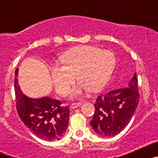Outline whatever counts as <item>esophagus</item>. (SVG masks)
Returning a JSON list of instances; mask_svg holds the SVG:
<instances>
[{
	"label": "esophagus",
	"mask_w": 158,
	"mask_h": 158,
	"mask_svg": "<svg viewBox=\"0 0 158 158\" xmlns=\"http://www.w3.org/2000/svg\"><path fill=\"white\" fill-rule=\"evenodd\" d=\"M81 105V103H74V104H72L70 105V109H75V108H77V107H79V106Z\"/></svg>",
	"instance_id": "34e87169"
}]
</instances>
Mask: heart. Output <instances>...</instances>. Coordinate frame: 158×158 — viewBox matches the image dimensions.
<instances>
[{
	"label": "heart",
	"mask_w": 158,
	"mask_h": 158,
	"mask_svg": "<svg viewBox=\"0 0 158 158\" xmlns=\"http://www.w3.org/2000/svg\"><path fill=\"white\" fill-rule=\"evenodd\" d=\"M62 65L51 67V81L57 93L65 96L75 82L71 99H77L89 89L96 92L105 85L115 69V55L109 50L80 45L69 49L60 57ZM75 77H74V76Z\"/></svg>",
	"instance_id": "heart-1"
}]
</instances>
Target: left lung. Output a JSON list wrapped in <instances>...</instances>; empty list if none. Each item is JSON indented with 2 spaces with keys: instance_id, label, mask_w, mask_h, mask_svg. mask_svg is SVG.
<instances>
[{
  "instance_id": "obj_1",
  "label": "left lung",
  "mask_w": 158,
  "mask_h": 158,
  "mask_svg": "<svg viewBox=\"0 0 158 158\" xmlns=\"http://www.w3.org/2000/svg\"><path fill=\"white\" fill-rule=\"evenodd\" d=\"M139 102L136 73L127 88L115 89L97 97L92 128L102 137H113L127 126Z\"/></svg>"
}]
</instances>
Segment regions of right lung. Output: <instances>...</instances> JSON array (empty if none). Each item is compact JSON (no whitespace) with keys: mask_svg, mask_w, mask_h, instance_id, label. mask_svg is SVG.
<instances>
[{"mask_svg":"<svg viewBox=\"0 0 158 158\" xmlns=\"http://www.w3.org/2000/svg\"><path fill=\"white\" fill-rule=\"evenodd\" d=\"M18 72L19 69H16L14 87L16 110L22 122L43 140L51 142L61 139L69 125V107H62L59 100L47 96L34 99L25 96L18 84Z\"/></svg>","mask_w":158,"mask_h":158,"instance_id":"right-lung-1","label":"right lung"}]
</instances>
